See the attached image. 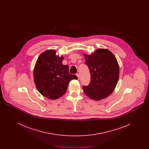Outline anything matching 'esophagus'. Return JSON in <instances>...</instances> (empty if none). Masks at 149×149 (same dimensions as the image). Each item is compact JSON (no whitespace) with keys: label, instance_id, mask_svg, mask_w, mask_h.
<instances>
[{"label":"esophagus","instance_id":"34e87169","mask_svg":"<svg viewBox=\"0 0 149 149\" xmlns=\"http://www.w3.org/2000/svg\"><path fill=\"white\" fill-rule=\"evenodd\" d=\"M76 75H77V77H78V79H80V74H79V73H77Z\"/></svg>","mask_w":149,"mask_h":149}]
</instances>
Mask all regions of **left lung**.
I'll use <instances>...</instances> for the list:
<instances>
[{"label": "left lung", "mask_w": 149, "mask_h": 149, "mask_svg": "<svg viewBox=\"0 0 149 149\" xmlns=\"http://www.w3.org/2000/svg\"><path fill=\"white\" fill-rule=\"evenodd\" d=\"M84 56L91 80L89 85L83 86L84 92L96 100L106 98L113 92L118 80L119 66L116 57L110 51L103 49Z\"/></svg>", "instance_id": "1"}]
</instances>
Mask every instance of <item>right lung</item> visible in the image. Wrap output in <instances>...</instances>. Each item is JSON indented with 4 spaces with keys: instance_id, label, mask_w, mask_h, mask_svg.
I'll use <instances>...</instances> for the list:
<instances>
[{
    "instance_id": "right-lung-1",
    "label": "right lung",
    "mask_w": 149,
    "mask_h": 149,
    "mask_svg": "<svg viewBox=\"0 0 149 149\" xmlns=\"http://www.w3.org/2000/svg\"><path fill=\"white\" fill-rule=\"evenodd\" d=\"M63 57L56 55V51L49 50L38 57L33 71L34 81L38 92L47 98L56 99L63 96L70 81L78 79L69 74V66L62 64Z\"/></svg>"
}]
</instances>
